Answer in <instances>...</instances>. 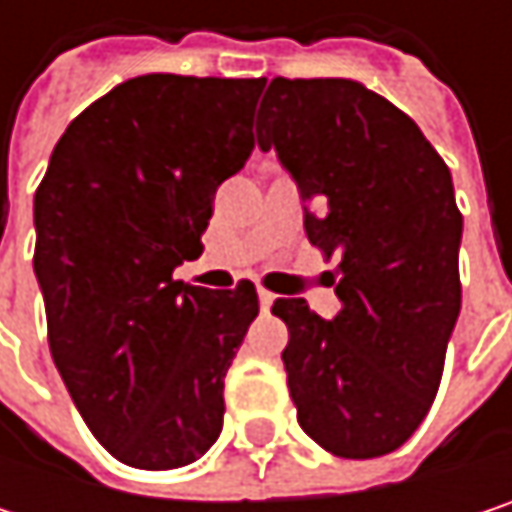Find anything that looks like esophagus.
<instances>
[{"label": "esophagus", "instance_id": "1", "mask_svg": "<svg viewBox=\"0 0 512 512\" xmlns=\"http://www.w3.org/2000/svg\"><path fill=\"white\" fill-rule=\"evenodd\" d=\"M257 299H260V308H263V311H269V308H272V302H275V293H269V290H263V287H260V290H257Z\"/></svg>", "mask_w": 512, "mask_h": 512}]
</instances>
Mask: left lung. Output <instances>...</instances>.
Instances as JSON below:
<instances>
[{
  "instance_id": "1",
  "label": "left lung",
  "mask_w": 512,
  "mask_h": 512,
  "mask_svg": "<svg viewBox=\"0 0 512 512\" xmlns=\"http://www.w3.org/2000/svg\"><path fill=\"white\" fill-rule=\"evenodd\" d=\"M257 145L296 177L305 234L338 257L341 311L275 299L299 427L329 454L397 451L430 412L460 317L462 213L445 159L418 124L353 79L275 76Z\"/></svg>"
}]
</instances>
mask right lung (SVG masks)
Masks as SVG:
<instances>
[{
	"label": "right lung",
	"mask_w": 512,
	"mask_h": 512,
	"mask_svg": "<svg viewBox=\"0 0 512 512\" xmlns=\"http://www.w3.org/2000/svg\"><path fill=\"white\" fill-rule=\"evenodd\" d=\"M263 82L127 79L70 121L35 192L52 361L124 465L180 468L222 433L225 376L257 290H207L171 272L204 252L216 189L255 151Z\"/></svg>",
	"instance_id": "add662e5"
}]
</instances>
